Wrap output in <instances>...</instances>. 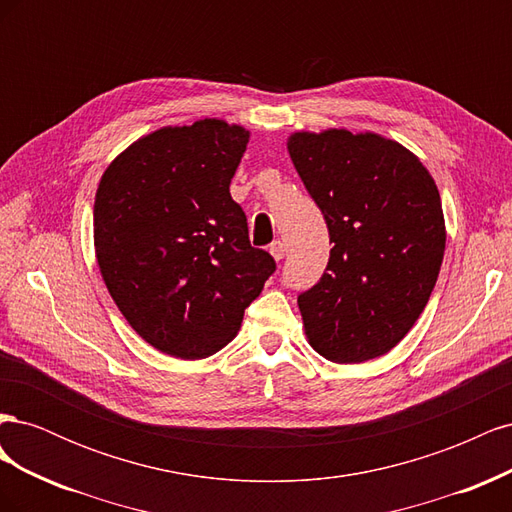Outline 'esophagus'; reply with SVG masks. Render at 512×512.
I'll list each match as a JSON object with an SVG mask.
<instances>
[{"label": "esophagus", "instance_id": "obj_1", "mask_svg": "<svg viewBox=\"0 0 512 512\" xmlns=\"http://www.w3.org/2000/svg\"><path fill=\"white\" fill-rule=\"evenodd\" d=\"M269 252H271V256H273L275 260H282V258L286 256V245H284L282 241H273V243L269 245Z\"/></svg>", "mask_w": 512, "mask_h": 512}]
</instances>
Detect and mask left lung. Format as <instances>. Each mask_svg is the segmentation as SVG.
<instances>
[{
    "label": "left lung",
    "mask_w": 512,
    "mask_h": 512,
    "mask_svg": "<svg viewBox=\"0 0 512 512\" xmlns=\"http://www.w3.org/2000/svg\"><path fill=\"white\" fill-rule=\"evenodd\" d=\"M286 145L333 243L320 282L299 294L307 342L333 363L376 359L408 335L436 286L438 185L410 149L374 132H294Z\"/></svg>",
    "instance_id": "obj_1"
}]
</instances>
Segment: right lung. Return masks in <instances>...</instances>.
Instances as JSON below:
<instances>
[{
	"label": "right lung",
	"mask_w": 512,
	"mask_h": 512,
	"mask_svg": "<svg viewBox=\"0 0 512 512\" xmlns=\"http://www.w3.org/2000/svg\"><path fill=\"white\" fill-rule=\"evenodd\" d=\"M247 141L250 132L224 119L166 126L123 149L98 185L102 280L130 327L175 359L230 344L275 271L230 196Z\"/></svg>",
	"instance_id": "add662e5"
}]
</instances>
